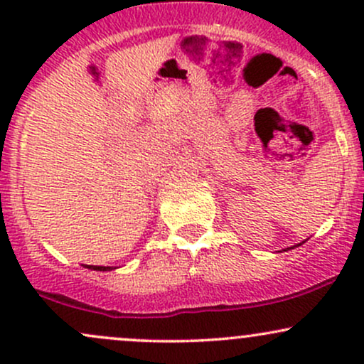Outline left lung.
Listing matches in <instances>:
<instances>
[{
	"label": "left lung",
	"mask_w": 364,
	"mask_h": 364,
	"mask_svg": "<svg viewBox=\"0 0 364 364\" xmlns=\"http://www.w3.org/2000/svg\"><path fill=\"white\" fill-rule=\"evenodd\" d=\"M303 243H304V241H303ZM294 246H301V243H299V245H294ZM294 246H291V248H286V250H284V252H287V250H292V248H294Z\"/></svg>",
	"instance_id": "1"
}]
</instances>
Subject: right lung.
Returning a JSON list of instances; mask_svg holds the SVG:
<instances>
[{
	"label": "right lung",
	"instance_id": "obj_1",
	"mask_svg": "<svg viewBox=\"0 0 364 364\" xmlns=\"http://www.w3.org/2000/svg\"><path fill=\"white\" fill-rule=\"evenodd\" d=\"M87 269L90 270H101V272H107V270H112V267H101V265H85Z\"/></svg>",
	"mask_w": 364,
	"mask_h": 364
}]
</instances>
